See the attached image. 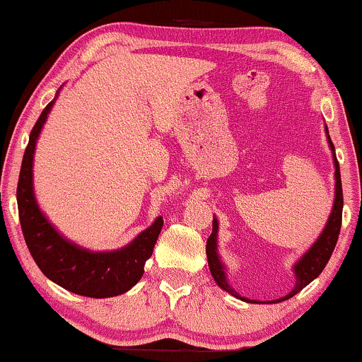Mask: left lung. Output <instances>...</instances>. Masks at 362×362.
<instances>
[{
    "label": "left lung",
    "instance_id": "obj_1",
    "mask_svg": "<svg viewBox=\"0 0 362 362\" xmlns=\"http://www.w3.org/2000/svg\"><path fill=\"white\" fill-rule=\"evenodd\" d=\"M327 130V127H325ZM327 135H329V130H327ZM329 144L330 148L334 152V164H335V199H334V208L332 214L329 216V222H327L324 232L320 233L315 244L308 249V252L305 254L303 257L300 259L298 262L295 264V274H296V286L290 295H286L284 298L276 300L274 303H279V301L291 298L295 296L296 293L303 290L307 284H310L313 279L317 278L318 274L324 271V267L329 262L330 256H332L335 244H337L339 239V232H341V225H342V206H344V198H342V182H341V169H339V160L335 157V148L332 140L329 137ZM216 230H218V222L214 218V230H211V235L208 237L206 240V257H208V266H210L211 276L218 284L220 288L225 291H228L230 295L237 296V298L249 301L247 298H242L240 295H237L235 291L228 286L227 283V276H225V269L220 262L218 254H216Z\"/></svg>",
    "mask_w": 362,
    "mask_h": 362
}]
</instances>
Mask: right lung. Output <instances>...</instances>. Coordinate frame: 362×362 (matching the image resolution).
<instances>
[{
    "mask_svg": "<svg viewBox=\"0 0 362 362\" xmlns=\"http://www.w3.org/2000/svg\"><path fill=\"white\" fill-rule=\"evenodd\" d=\"M52 105L54 101H50L45 106L33 125L21 160L16 202H18V216L25 242L42 273L59 286L66 288L67 291L89 298H108V296L122 295L142 278L144 264L152 256L164 220L159 216L130 245L113 252H91L59 235V232L38 210L32 186V160L35 142Z\"/></svg>",
    "mask_w": 362,
    "mask_h": 362,
    "instance_id": "right-lung-1",
    "label": "right lung"
}]
</instances>
